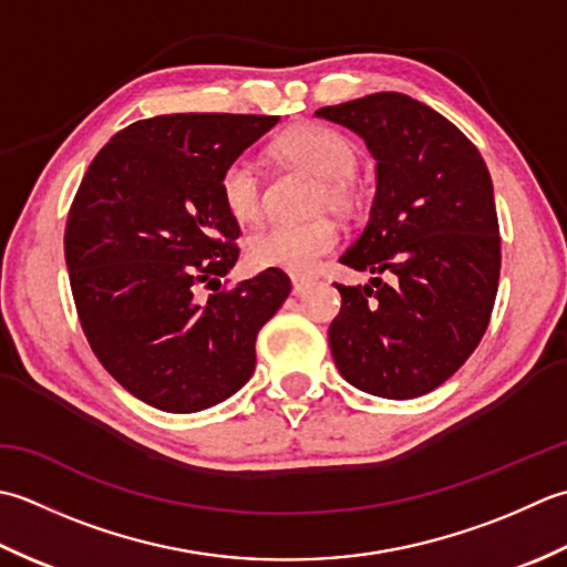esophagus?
Returning <instances> with one entry per match:
<instances>
[{"label": "esophagus", "mask_w": 567, "mask_h": 567, "mask_svg": "<svg viewBox=\"0 0 567 567\" xmlns=\"http://www.w3.org/2000/svg\"><path fill=\"white\" fill-rule=\"evenodd\" d=\"M313 284H316L313 276H291V286L296 296H303Z\"/></svg>", "instance_id": "obj_1"}]
</instances>
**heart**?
<instances>
[{
    "label": "heart",
    "mask_w": 567,
    "mask_h": 567,
    "mask_svg": "<svg viewBox=\"0 0 567 567\" xmlns=\"http://www.w3.org/2000/svg\"><path fill=\"white\" fill-rule=\"evenodd\" d=\"M279 158L308 168L322 181L318 190V210L350 213L357 203L352 176L357 171V146L338 130L322 124H303L286 132L276 142ZM219 198L237 223H254L261 215V176L247 156H237L219 173ZM338 225L330 217L310 223H269L247 237L245 254L254 269H279L288 274H308L318 261L338 247Z\"/></svg>",
    "instance_id": "b5f03b06"
}]
</instances>
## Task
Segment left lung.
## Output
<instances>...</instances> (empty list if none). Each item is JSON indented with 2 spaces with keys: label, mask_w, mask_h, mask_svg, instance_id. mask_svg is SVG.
Instances as JSON below:
<instances>
[{
  "label": "left lung",
  "mask_w": 567,
  "mask_h": 567,
  "mask_svg": "<svg viewBox=\"0 0 567 567\" xmlns=\"http://www.w3.org/2000/svg\"><path fill=\"white\" fill-rule=\"evenodd\" d=\"M316 114L360 134L377 161L369 223L340 257L377 279L334 284L332 360L367 394L423 396L465 364L489 326L502 239L487 164L453 122L401 92Z\"/></svg>",
  "instance_id": "obj_1"
}]
</instances>
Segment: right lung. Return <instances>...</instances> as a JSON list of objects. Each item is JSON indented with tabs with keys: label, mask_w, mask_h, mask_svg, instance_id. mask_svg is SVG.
<instances>
[{
	"label": "right lung",
	"mask_w": 567,
	"mask_h": 567,
	"mask_svg": "<svg viewBox=\"0 0 567 567\" xmlns=\"http://www.w3.org/2000/svg\"><path fill=\"white\" fill-rule=\"evenodd\" d=\"M279 117L161 114L92 158L65 225V264L100 364L148 406L195 413L247 384L257 334L291 293L279 269L219 291L237 264V219L219 173ZM198 285L216 288L205 301Z\"/></svg>",
	"instance_id": "1"
}]
</instances>
